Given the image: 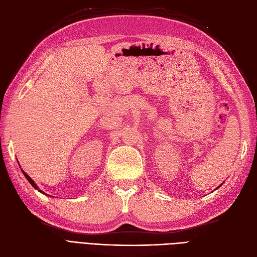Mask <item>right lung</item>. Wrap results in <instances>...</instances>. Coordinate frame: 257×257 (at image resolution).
<instances>
[{
  "label": "right lung",
  "instance_id": "obj_1",
  "mask_svg": "<svg viewBox=\"0 0 257 257\" xmlns=\"http://www.w3.org/2000/svg\"><path fill=\"white\" fill-rule=\"evenodd\" d=\"M21 170H22V169H21ZM22 173H23V175H25V177H26V178H27V180H28V181H29V182H30V183H31V185H32V186H33V188H34V189H36V190H38V191H40V192H41V193H43V194H45V193H44V192H43V191H42V190H40V189H38V186H37V185H36V183H35V182H34V181H33V180H32V179H31V177H30V176H29V175H28V174H26V172H25V170H22Z\"/></svg>",
  "mask_w": 257,
  "mask_h": 257
}]
</instances>
